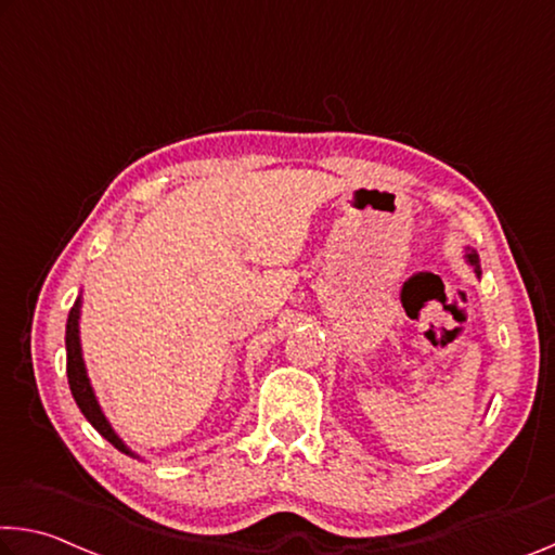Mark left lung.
I'll return each mask as SVG.
<instances>
[{
	"instance_id": "left-lung-1",
	"label": "left lung",
	"mask_w": 555,
	"mask_h": 555,
	"mask_svg": "<svg viewBox=\"0 0 555 555\" xmlns=\"http://www.w3.org/2000/svg\"><path fill=\"white\" fill-rule=\"evenodd\" d=\"M467 261L472 263L474 271H477V276H479L481 274V271H479V254L474 251V249H467Z\"/></svg>"
}]
</instances>
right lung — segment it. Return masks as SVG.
Masks as SVG:
<instances>
[{"label": "right lung", "mask_w": 555, "mask_h": 555, "mask_svg": "<svg viewBox=\"0 0 555 555\" xmlns=\"http://www.w3.org/2000/svg\"><path fill=\"white\" fill-rule=\"evenodd\" d=\"M78 319H81V298H76L74 309L68 311V321H66V375H68V388H72L74 400L78 404V410L83 412V417L91 422V425L99 429V433L108 439V442L116 447V450L126 452L130 456H135L133 452L122 444V439L113 433L111 422L105 420L103 410L99 400H95L91 380L86 375V365H83V356H81V338H78Z\"/></svg>", "instance_id": "obj_1"}]
</instances>
